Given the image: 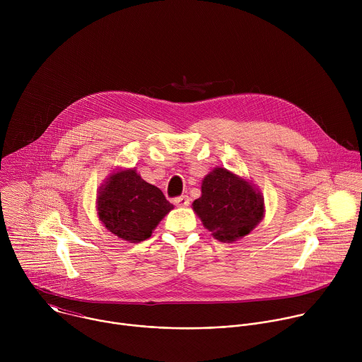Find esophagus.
I'll use <instances>...</instances> for the list:
<instances>
[{"label": "esophagus", "mask_w": 362, "mask_h": 362, "mask_svg": "<svg viewBox=\"0 0 362 362\" xmlns=\"http://www.w3.org/2000/svg\"><path fill=\"white\" fill-rule=\"evenodd\" d=\"M173 203L177 206V208H186L190 203V197L189 196H179L173 200Z\"/></svg>", "instance_id": "1"}]
</instances>
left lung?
Returning a JSON list of instances; mask_svg holds the SVG:
<instances>
[{
  "label": "left lung",
  "mask_w": 362,
  "mask_h": 362,
  "mask_svg": "<svg viewBox=\"0 0 362 362\" xmlns=\"http://www.w3.org/2000/svg\"><path fill=\"white\" fill-rule=\"evenodd\" d=\"M200 189L202 194L192 208L203 226L221 242L242 239L264 219L262 192L225 168H215L206 175Z\"/></svg>",
  "instance_id": "obj_1"
}]
</instances>
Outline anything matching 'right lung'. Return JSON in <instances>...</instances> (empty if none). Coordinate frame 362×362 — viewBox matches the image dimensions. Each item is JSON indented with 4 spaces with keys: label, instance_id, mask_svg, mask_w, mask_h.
I'll return each instance as SVG.
<instances>
[{
    "label": "right lung",
    "instance_id": "right-lung-1",
    "mask_svg": "<svg viewBox=\"0 0 362 362\" xmlns=\"http://www.w3.org/2000/svg\"><path fill=\"white\" fill-rule=\"evenodd\" d=\"M97 216L122 240L139 243L151 236L173 209L163 192L141 179L134 168L115 169L98 187Z\"/></svg>",
    "mask_w": 362,
    "mask_h": 362
}]
</instances>
